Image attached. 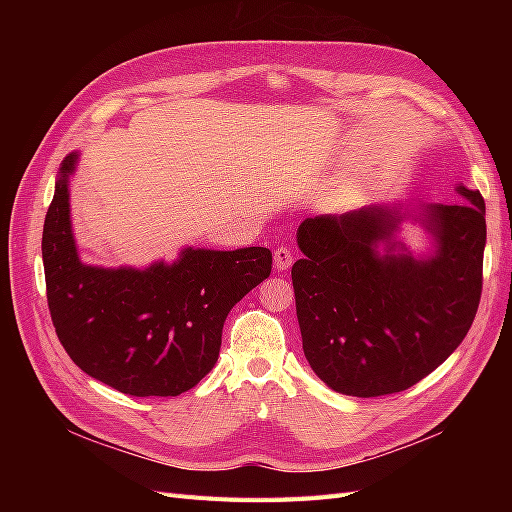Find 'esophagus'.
Masks as SVG:
<instances>
[{"instance_id":"esophagus-1","label":"esophagus","mask_w":512,"mask_h":512,"mask_svg":"<svg viewBox=\"0 0 512 512\" xmlns=\"http://www.w3.org/2000/svg\"><path fill=\"white\" fill-rule=\"evenodd\" d=\"M273 262H275V269H277V271H286V269H290V265L294 262L292 252L288 250V247H275V252H273Z\"/></svg>"}]
</instances>
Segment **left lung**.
I'll use <instances>...</instances> for the list:
<instances>
[{
  "mask_svg": "<svg viewBox=\"0 0 512 512\" xmlns=\"http://www.w3.org/2000/svg\"><path fill=\"white\" fill-rule=\"evenodd\" d=\"M369 205L307 218L292 265L305 359L333 391L378 397L410 389L468 335L483 288L485 200ZM410 219L432 250L416 257L396 239Z\"/></svg>",
  "mask_w": 512,
  "mask_h": 512,
  "instance_id": "left-lung-1",
  "label": "left lung"
}]
</instances>
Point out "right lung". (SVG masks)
<instances>
[{
	"label": "right lung",
	"mask_w": 512,
	"mask_h": 512,
	"mask_svg": "<svg viewBox=\"0 0 512 512\" xmlns=\"http://www.w3.org/2000/svg\"><path fill=\"white\" fill-rule=\"evenodd\" d=\"M72 151L59 166L42 230L46 299L61 346L87 376L134 397H177L218 363L228 312L271 273L267 247H183L173 262L96 267L70 220Z\"/></svg>",
	"instance_id": "obj_1"
}]
</instances>
